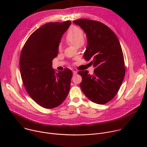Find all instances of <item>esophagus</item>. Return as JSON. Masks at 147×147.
<instances>
[{
	"instance_id": "1",
	"label": "esophagus",
	"mask_w": 147,
	"mask_h": 147,
	"mask_svg": "<svg viewBox=\"0 0 147 147\" xmlns=\"http://www.w3.org/2000/svg\"><path fill=\"white\" fill-rule=\"evenodd\" d=\"M73 75H76V74L77 73V72L76 71H73Z\"/></svg>"
}]
</instances>
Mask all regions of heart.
I'll use <instances>...</instances> for the list:
<instances>
[{
  "instance_id": "heart-1",
  "label": "heart",
  "mask_w": 147,
  "mask_h": 147,
  "mask_svg": "<svg viewBox=\"0 0 147 147\" xmlns=\"http://www.w3.org/2000/svg\"><path fill=\"white\" fill-rule=\"evenodd\" d=\"M84 32L78 26H71L66 35L65 41L66 43L74 47H82L85 44V40L83 38ZM60 48H59V50Z\"/></svg>"
}]
</instances>
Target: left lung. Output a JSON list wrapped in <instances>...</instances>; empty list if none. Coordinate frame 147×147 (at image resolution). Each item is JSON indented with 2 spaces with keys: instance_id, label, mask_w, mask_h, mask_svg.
Listing matches in <instances>:
<instances>
[{
  "instance_id": "left-lung-1",
  "label": "left lung",
  "mask_w": 147,
  "mask_h": 147,
  "mask_svg": "<svg viewBox=\"0 0 147 147\" xmlns=\"http://www.w3.org/2000/svg\"><path fill=\"white\" fill-rule=\"evenodd\" d=\"M87 37V46L84 54L86 60L95 68L92 75L87 70L78 74L82 77L80 84L82 92L92 102L105 104L117 93L124 80L125 69L123 51L113 31L104 24L90 19L74 20Z\"/></svg>"
}]
</instances>
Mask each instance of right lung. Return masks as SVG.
Instances as JSON below:
<instances>
[{"label": "right lung", "instance_id": "add662e5", "mask_svg": "<svg viewBox=\"0 0 147 147\" xmlns=\"http://www.w3.org/2000/svg\"><path fill=\"white\" fill-rule=\"evenodd\" d=\"M71 23H48L28 38L20 57L21 76L26 91L40 107L52 109L69 94L72 71L65 69L55 73L52 60L58 53L61 36Z\"/></svg>", "mask_w": 147, "mask_h": 147}]
</instances>
